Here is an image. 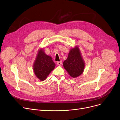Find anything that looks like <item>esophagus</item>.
Wrapping results in <instances>:
<instances>
[{
  "mask_svg": "<svg viewBox=\"0 0 120 120\" xmlns=\"http://www.w3.org/2000/svg\"><path fill=\"white\" fill-rule=\"evenodd\" d=\"M57 64L58 65H59V66H60V65H62V61H58V62H57Z\"/></svg>",
  "mask_w": 120,
  "mask_h": 120,
  "instance_id": "34e87169",
  "label": "esophagus"
}]
</instances>
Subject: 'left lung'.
<instances>
[{
    "instance_id": "left-lung-1",
    "label": "left lung",
    "mask_w": 120,
    "mask_h": 120,
    "mask_svg": "<svg viewBox=\"0 0 120 120\" xmlns=\"http://www.w3.org/2000/svg\"><path fill=\"white\" fill-rule=\"evenodd\" d=\"M63 65L70 76L74 78L79 76L83 73L85 64L78 47L76 46L71 49Z\"/></svg>"
}]
</instances>
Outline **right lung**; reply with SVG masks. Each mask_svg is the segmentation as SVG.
Returning a JSON list of instances; mask_svg holds the SVG:
<instances>
[{"label": "right lung", "mask_w": 120, "mask_h": 120, "mask_svg": "<svg viewBox=\"0 0 120 120\" xmlns=\"http://www.w3.org/2000/svg\"><path fill=\"white\" fill-rule=\"evenodd\" d=\"M55 66L51 57L46 55L42 49L39 50L34 63L33 70L35 75L40 80H45Z\"/></svg>", "instance_id": "1"}]
</instances>
